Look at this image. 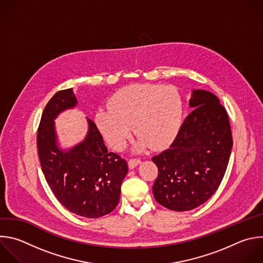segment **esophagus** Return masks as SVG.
I'll return each instance as SVG.
<instances>
[{
    "label": "esophagus",
    "instance_id": "esophagus-1",
    "mask_svg": "<svg viewBox=\"0 0 263 263\" xmlns=\"http://www.w3.org/2000/svg\"><path fill=\"white\" fill-rule=\"evenodd\" d=\"M140 162H141V160L139 158H131L129 160V167H130V169L136 167L138 164H140Z\"/></svg>",
    "mask_w": 263,
    "mask_h": 263
}]
</instances>
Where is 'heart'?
<instances>
[{
	"label": "heart",
	"instance_id": "obj_1",
	"mask_svg": "<svg viewBox=\"0 0 263 263\" xmlns=\"http://www.w3.org/2000/svg\"><path fill=\"white\" fill-rule=\"evenodd\" d=\"M183 112L180 93L171 85L134 84L115 93L108 108H100L95 124L108 144L121 151L132 133L139 135L137 147L158 148L178 131Z\"/></svg>",
	"mask_w": 263,
	"mask_h": 263
}]
</instances>
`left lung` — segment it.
I'll return each instance as SVG.
<instances>
[{"label": "left lung", "instance_id": "1", "mask_svg": "<svg viewBox=\"0 0 263 263\" xmlns=\"http://www.w3.org/2000/svg\"><path fill=\"white\" fill-rule=\"evenodd\" d=\"M194 109L169 148L152 158L158 167L155 199L176 211H191L212 197L225 174L232 135L226 109L213 93L194 90Z\"/></svg>", "mask_w": 263, "mask_h": 263}]
</instances>
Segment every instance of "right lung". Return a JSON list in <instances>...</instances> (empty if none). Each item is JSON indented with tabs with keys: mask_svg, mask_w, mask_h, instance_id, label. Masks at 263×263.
<instances>
[{
	"mask_svg": "<svg viewBox=\"0 0 263 263\" xmlns=\"http://www.w3.org/2000/svg\"><path fill=\"white\" fill-rule=\"evenodd\" d=\"M77 100L72 89L57 92L46 104L37 131L41 169L57 199L71 213L85 218H100L118 205L128 163L108 152L96 124L87 119L85 139L68 152L57 145L53 120Z\"/></svg>",
	"mask_w": 263,
	"mask_h": 263,
	"instance_id": "right-lung-1",
	"label": "right lung"
}]
</instances>
